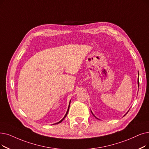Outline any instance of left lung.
Masks as SVG:
<instances>
[{"mask_svg": "<svg viewBox=\"0 0 149 149\" xmlns=\"http://www.w3.org/2000/svg\"><path fill=\"white\" fill-rule=\"evenodd\" d=\"M138 87H139V72H138ZM91 113H92V114H93L94 115V114L93 113V112H92V111H91ZM127 113H126V114H127ZM94 116H95L94 115ZM95 118H96V117H95ZM97 119H98V118H97Z\"/></svg>", "mask_w": 149, "mask_h": 149, "instance_id": "obj_1", "label": "left lung"}]
</instances>
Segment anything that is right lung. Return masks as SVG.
<instances>
[{"instance_id": "obj_1", "label": "right lung", "mask_w": 149, "mask_h": 149, "mask_svg": "<svg viewBox=\"0 0 149 149\" xmlns=\"http://www.w3.org/2000/svg\"><path fill=\"white\" fill-rule=\"evenodd\" d=\"M70 102H69V107H68V110H67V112H66V114H65V116H64V118L60 120V121H59L58 122H57V123H56V124H59V123H61L63 120H64V119L66 117V116H67V114H68V111H69V107H70Z\"/></svg>"}]
</instances>
